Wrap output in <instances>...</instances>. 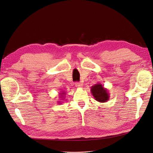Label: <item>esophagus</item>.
<instances>
[{
	"mask_svg": "<svg viewBox=\"0 0 153 153\" xmlns=\"http://www.w3.org/2000/svg\"><path fill=\"white\" fill-rule=\"evenodd\" d=\"M75 86L77 87V88H80L83 86V84L81 82H76L75 83Z\"/></svg>",
	"mask_w": 153,
	"mask_h": 153,
	"instance_id": "esophagus-1",
	"label": "esophagus"
}]
</instances>
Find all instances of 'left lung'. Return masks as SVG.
<instances>
[{
	"label": "left lung",
	"mask_w": 153,
	"mask_h": 153,
	"mask_svg": "<svg viewBox=\"0 0 153 153\" xmlns=\"http://www.w3.org/2000/svg\"><path fill=\"white\" fill-rule=\"evenodd\" d=\"M91 92L94 99L100 103H105L109 100L110 94L108 93L107 89L105 88L103 85L100 83L92 86Z\"/></svg>",
	"instance_id": "8db88e82"
}]
</instances>
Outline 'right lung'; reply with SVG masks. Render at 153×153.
Segmentation results:
<instances>
[{
    "label": "right lung",
    "instance_id": "right-lung-1",
    "mask_svg": "<svg viewBox=\"0 0 153 153\" xmlns=\"http://www.w3.org/2000/svg\"><path fill=\"white\" fill-rule=\"evenodd\" d=\"M66 94V93L65 92H61V93H59V96L61 97V98H62V99H61V100H64L63 98L64 97V96H65ZM58 103L59 104H61V101H59V102H58Z\"/></svg>",
    "mask_w": 153,
    "mask_h": 153
}]
</instances>
